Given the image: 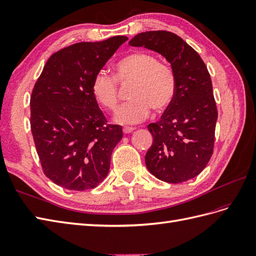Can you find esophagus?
I'll return each instance as SVG.
<instances>
[{
  "mask_svg": "<svg viewBox=\"0 0 256 256\" xmlns=\"http://www.w3.org/2000/svg\"><path fill=\"white\" fill-rule=\"evenodd\" d=\"M135 128H130V126H124L123 128V133L124 134H128V133H130V132H133Z\"/></svg>",
  "mask_w": 256,
  "mask_h": 256,
  "instance_id": "esophagus-1",
  "label": "esophagus"
}]
</instances>
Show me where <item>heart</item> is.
<instances>
[{"instance_id":"heart-1","label":"heart","mask_w":256,"mask_h":256,"mask_svg":"<svg viewBox=\"0 0 256 256\" xmlns=\"http://www.w3.org/2000/svg\"><path fill=\"white\" fill-rule=\"evenodd\" d=\"M114 77L104 72L97 74L92 84V93L98 104L107 110H116L119 104L118 82L132 83L130 100L116 111L114 120L121 124H134L145 120L154 108L166 110L175 96V76L168 66L144 52L130 53L114 64Z\"/></svg>"}]
</instances>
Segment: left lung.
<instances>
[{
    "mask_svg": "<svg viewBox=\"0 0 256 256\" xmlns=\"http://www.w3.org/2000/svg\"><path fill=\"white\" fill-rule=\"evenodd\" d=\"M162 55L171 64L176 90L160 121L150 123L152 145L145 156L148 171L178 184L199 175L214 148L218 109L211 76L199 54L168 31H146L128 42Z\"/></svg>",
    "mask_w": 256,
    "mask_h": 256,
    "instance_id": "left-lung-1",
    "label": "left lung"
}]
</instances>
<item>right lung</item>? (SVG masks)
I'll return each instance as SVG.
<instances>
[{
  "instance_id": "add662e5",
  "label": "right lung",
  "mask_w": 256,
  "mask_h": 256,
  "mask_svg": "<svg viewBox=\"0 0 256 256\" xmlns=\"http://www.w3.org/2000/svg\"><path fill=\"white\" fill-rule=\"evenodd\" d=\"M128 40L81 42L53 54L30 100L31 132L44 174L69 190H88L107 178L122 126L107 124L92 93L97 74Z\"/></svg>"
}]
</instances>
